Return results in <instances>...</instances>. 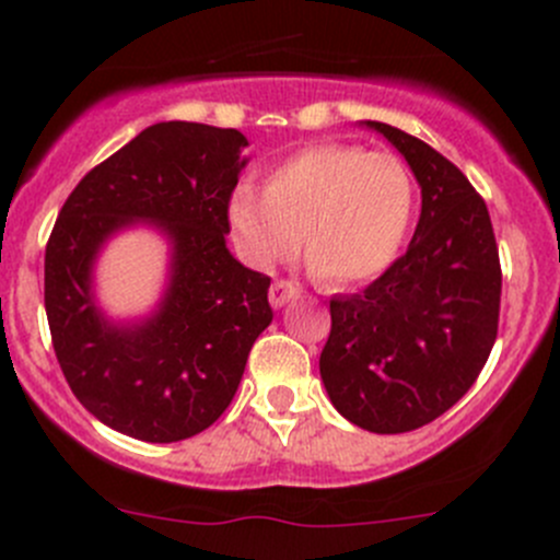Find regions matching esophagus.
Returning a JSON list of instances; mask_svg holds the SVG:
<instances>
[{
	"instance_id": "obj_1",
	"label": "esophagus",
	"mask_w": 560,
	"mask_h": 560,
	"mask_svg": "<svg viewBox=\"0 0 560 560\" xmlns=\"http://www.w3.org/2000/svg\"><path fill=\"white\" fill-rule=\"evenodd\" d=\"M295 298H301V287L292 284V281H284V279L273 281V287H270V292H268V301L273 308H284L287 303L295 301Z\"/></svg>"
}]
</instances>
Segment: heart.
<instances>
[{
	"label": "heart",
	"mask_w": 560,
	"mask_h": 560,
	"mask_svg": "<svg viewBox=\"0 0 560 560\" xmlns=\"http://www.w3.org/2000/svg\"><path fill=\"white\" fill-rule=\"evenodd\" d=\"M415 178L387 151L319 143L281 162L265 191L241 186L228 206L230 230L259 268L303 246L316 276L354 287L382 276L398 257L411 217Z\"/></svg>",
	"instance_id": "b5f03b06"
}]
</instances>
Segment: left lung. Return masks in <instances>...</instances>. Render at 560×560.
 Wrapping results in <instances>:
<instances>
[{"mask_svg": "<svg viewBox=\"0 0 560 560\" xmlns=\"http://www.w3.org/2000/svg\"><path fill=\"white\" fill-rule=\"evenodd\" d=\"M422 195L415 238L360 295L330 301L322 385L338 415L371 433H406L455 406L499 332L501 268L482 197L439 151L382 121Z\"/></svg>", "mask_w": 560, "mask_h": 560, "instance_id": "obj_1", "label": "left lung"}]
</instances>
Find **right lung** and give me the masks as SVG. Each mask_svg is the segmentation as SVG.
<instances>
[{"instance_id":"obj_1","label":"right lung","mask_w":560,"mask_h":560,"mask_svg":"<svg viewBox=\"0 0 560 560\" xmlns=\"http://www.w3.org/2000/svg\"><path fill=\"white\" fill-rule=\"evenodd\" d=\"M246 145L238 129L160 121L83 175L56 219L45 248L56 360L75 398L124 436L171 444L213 425L273 319L270 279L228 248ZM132 229L166 241V281L149 313L113 317L96 262Z\"/></svg>"}]
</instances>
